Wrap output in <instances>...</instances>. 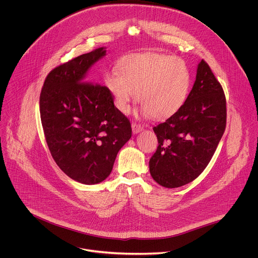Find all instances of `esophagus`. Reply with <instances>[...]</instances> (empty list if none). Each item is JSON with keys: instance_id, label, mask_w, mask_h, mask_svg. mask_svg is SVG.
Wrapping results in <instances>:
<instances>
[{"instance_id": "34e87169", "label": "esophagus", "mask_w": 258, "mask_h": 258, "mask_svg": "<svg viewBox=\"0 0 258 258\" xmlns=\"http://www.w3.org/2000/svg\"><path fill=\"white\" fill-rule=\"evenodd\" d=\"M132 128H133V133H134V134H138V133H140V132H142V131L144 130V127H143L141 124L136 123V122H133Z\"/></svg>"}]
</instances>
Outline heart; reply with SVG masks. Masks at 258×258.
<instances>
[{
    "label": "heart",
    "instance_id": "obj_1",
    "mask_svg": "<svg viewBox=\"0 0 258 258\" xmlns=\"http://www.w3.org/2000/svg\"><path fill=\"white\" fill-rule=\"evenodd\" d=\"M118 72L106 75L105 85L120 112H128L136 91L142 113L155 119L171 117L188 97L191 75L181 58L159 53L132 54L120 61Z\"/></svg>",
    "mask_w": 258,
    "mask_h": 258
}]
</instances>
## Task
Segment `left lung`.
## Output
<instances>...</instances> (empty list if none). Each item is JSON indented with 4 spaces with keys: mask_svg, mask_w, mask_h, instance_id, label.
I'll return each mask as SVG.
<instances>
[{
    "mask_svg": "<svg viewBox=\"0 0 258 258\" xmlns=\"http://www.w3.org/2000/svg\"><path fill=\"white\" fill-rule=\"evenodd\" d=\"M225 127L223 88L209 65L201 60L184 105L153 128L159 142L149 164L153 179L166 188L194 181L211 161Z\"/></svg>",
    "mask_w": 258,
    "mask_h": 258,
    "instance_id": "8db88e82",
    "label": "left lung"
}]
</instances>
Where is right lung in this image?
Returning <instances> with one entry per match:
<instances>
[{
    "instance_id": "right-lung-1",
    "label": "right lung",
    "mask_w": 258,
    "mask_h": 258,
    "mask_svg": "<svg viewBox=\"0 0 258 258\" xmlns=\"http://www.w3.org/2000/svg\"><path fill=\"white\" fill-rule=\"evenodd\" d=\"M103 47L50 71L40 94V115L49 151L72 180L93 185L112 171L118 151L132 137L128 118L113 104L106 86L87 72L105 56Z\"/></svg>"
}]
</instances>
